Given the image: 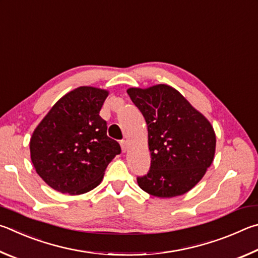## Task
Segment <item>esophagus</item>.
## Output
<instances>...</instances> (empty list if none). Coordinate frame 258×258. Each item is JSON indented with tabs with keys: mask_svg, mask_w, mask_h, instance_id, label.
<instances>
[{
	"mask_svg": "<svg viewBox=\"0 0 258 258\" xmlns=\"http://www.w3.org/2000/svg\"><path fill=\"white\" fill-rule=\"evenodd\" d=\"M120 145H121L122 152L125 153L126 151H128V143H126L125 141H121V142H120Z\"/></svg>",
	"mask_w": 258,
	"mask_h": 258,
	"instance_id": "34e87169",
	"label": "esophagus"
}]
</instances>
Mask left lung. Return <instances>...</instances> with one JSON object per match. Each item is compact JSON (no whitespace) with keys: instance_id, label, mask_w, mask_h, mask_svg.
Returning <instances> with one entry per match:
<instances>
[{"instance_id":"1","label":"left lung","mask_w":258,"mask_h":258,"mask_svg":"<svg viewBox=\"0 0 258 258\" xmlns=\"http://www.w3.org/2000/svg\"><path fill=\"white\" fill-rule=\"evenodd\" d=\"M126 93L148 130L151 169L137 178L138 186L160 198L183 195L214 160L216 137L211 122L171 86L133 87Z\"/></svg>"}]
</instances>
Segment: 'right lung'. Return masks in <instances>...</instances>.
<instances>
[{"label": "right lung", "instance_id": "add662e5", "mask_svg": "<svg viewBox=\"0 0 258 258\" xmlns=\"http://www.w3.org/2000/svg\"><path fill=\"white\" fill-rule=\"evenodd\" d=\"M105 89L81 86L62 96L34 130L30 159L36 172L54 190L81 195L101 183L110 162L121 153L107 137L99 111Z\"/></svg>", "mask_w": 258, "mask_h": 258}]
</instances>
